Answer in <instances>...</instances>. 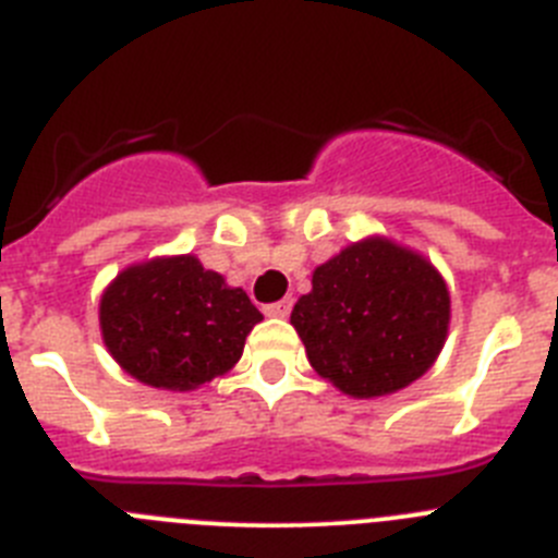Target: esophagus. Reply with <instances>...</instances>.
I'll return each mask as SVG.
<instances>
[{"label": "esophagus", "instance_id": "esophagus-1", "mask_svg": "<svg viewBox=\"0 0 558 558\" xmlns=\"http://www.w3.org/2000/svg\"><path fill=\"white\" fill-rule=\"evenodd\" d=\"M289 311H291V298L278 300V303L264 305V314H267V316H275V319H283V316H289Z\"/></svg>", "mask_w": 558, "mask_h": 558}]
</instances>
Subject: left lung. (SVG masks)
<instances>
[{
	"instance_id": "obj_1",
	"label": "left lung",
	"mask_w": 558,
	"mask_h": 558,
	"mask_svg": "<svg viewBox=\"0 0 558 558\" xmlns=\"http://www.w3.org/2000/svg\"><path fill=\"white\" fill-rule=\"evenodd\" d=\"M291 325L319 378L350 398H384L439 359L450 291L425 255L369 235L314 269Z\"/></svg>"
}]
</instances>
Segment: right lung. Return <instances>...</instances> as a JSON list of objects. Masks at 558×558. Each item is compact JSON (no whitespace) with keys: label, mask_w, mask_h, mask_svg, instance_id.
<instances>
[{"label":"right lung","mask_w":558,"mask_h":558,"mask_svg":"<svg viewBox=\"0 0 558 558\" xmlns=\"http://www.w3.org/2000/svg\"><path fill=\"white\" fill-rule=\"evenodd\" d=\"M264 316L197 255H163L122 269L99 300L108 353L138 384L189 391L230 373Z\"/></svg>","instance_id":"1"}]
</instances>
